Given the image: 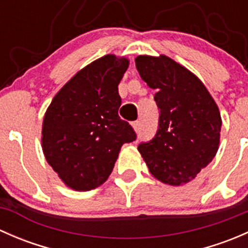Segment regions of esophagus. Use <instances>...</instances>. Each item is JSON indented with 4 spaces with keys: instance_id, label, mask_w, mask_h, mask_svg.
I'll return each mask as SVG.
<instances>
[{
    "instance_id": "1",
    "label": "esophagus",
    "mask_w": 248,
    "mask_h": 248,
    "mask_svg": "<svg viewBox=\"0 0 248 248\" xmlns=\"http://www.w3.org/2000/svg\"><path fill=\"white\" fill-rule=\"evenodd\" d=\"M132 126H133L134 131L140 132V129H141V122H140V121H134L133 124H132Z\"/></svg>"
}]
</instances>
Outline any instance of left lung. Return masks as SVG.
<instances>
[{
    "mask_svg": "<svg viewBox=\"0 0 248 248\" xmlns=\"http://www.w3.org/2000/svg\"><path fill=\"white\" fill-rule=\"evenodd\" d=\"M136 67L156 90L158 129L138 146L149 170L171 186L189 182L216 156L222 119L204 84L170 57L140 55Z\"/></svg>",
    "mask_w": 248,
    "mask_h": 248,
    "instance_id": "obj_1",
    "label": "left lung"
}]
</instances>
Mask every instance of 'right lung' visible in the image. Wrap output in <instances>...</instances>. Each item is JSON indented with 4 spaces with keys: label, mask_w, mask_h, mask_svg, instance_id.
<instances>
[{
    "label": "right lung",
    "mask_w": 248,
    "mask_h": 248,
    "mask_svg": "<svg viewBox=\"0 0 248 248\" xmlns=\"http://www.w3.org/2000/svg\"><path fill=\"white\" fill-rule=\"evenodd\" d=\"M126 57L106 55L79 71L46 109L42 147L47 163L66 186L90 191L111 174L121 146L136 140L120 119L119 84L128 68Z\"/></svg>",
    "instance_id": "add662e5"
}]
</instances>
